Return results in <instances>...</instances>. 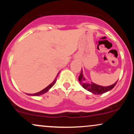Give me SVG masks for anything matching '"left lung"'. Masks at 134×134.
I'll return each mask as SVG.
<instances>
[{
    "label": "left lung",
    "instance_id": "8db88e82",
    "mask_svg": "<svg viewBox=\"0 0 134 134\" xmlns=\"http://www.w3.org/2000/svg\"><path fill=\"white\" fill-rule=\"evenodd\" d=\"M79 81L81 85H82V86L85 90H87L91 93L94 94H101L104 93L108 91L112 90L115 86L118 81H117L114 84L111 86H99L93 82L87 83L85 82V78L83 76L82 70H81V74L79 77Z\"/></svg>",
    "mask_w": 134,
    "mask_h": 134
}]
</instances>
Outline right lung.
Masks as SVG:
<instances>
[{
    "instance_id": "right-lung-1",
    "label": "right lung",
    "mask_w": 134,
    "mask_h": 134,
    "mask_svg": "<svg viewBox=\"0 0 134 134\" xmlns=\"http://www.w3.org/2000/svg\"><path fill=\"white\" fill-rule=\"evenodd\" d=\"M57 76H58V75H57ZM56 81H57V79H55L54 81H53V82H52L51 84H50V85L48 86L47 87H45L44 90H43L42 91H41L38 92V93H35V94H28V95H31V96H40V95H41V94H43L47 93L48 91L50 90V89L51 88V87L53 86V85H54V84H55V82H56Z\"/></svg>"
}]
</instances>
